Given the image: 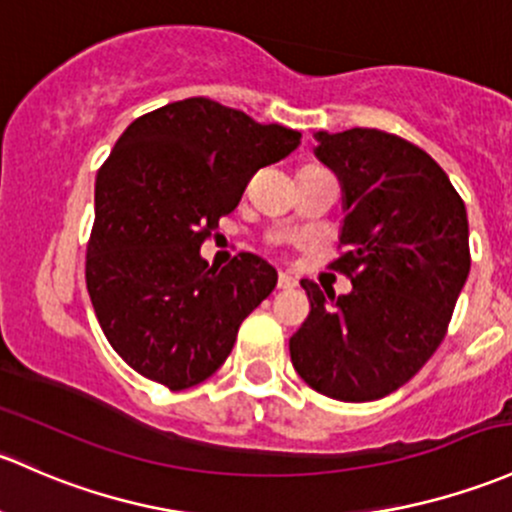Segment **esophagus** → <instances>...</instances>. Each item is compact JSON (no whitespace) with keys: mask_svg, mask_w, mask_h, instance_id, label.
I'll return each instance as SVG.
<instances>
[{"mask_svg":"<svg viewBox=\"0 0 512 512\" xmlns=\"http://www.w3.org/2000/svg\"><path fill=\"white\" fill-rule=\"evenodd\" d=\"M297 287V279L292 277V274H279L277 277V289H294Z\"/></svg>","mask_w":512,"mask_h":512,"instance_id":"esophagus-1","label":"esophagus"}]
</instances>
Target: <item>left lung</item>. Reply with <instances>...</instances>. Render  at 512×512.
Instances as JSON below:
<instances>
[{
	"label": "left lung",
	"instance_id": "left-lung-1",
	"mask_svg": "<svg viewBox=\"0 0 512 512\" xmlns=\"http://www.w3.org/2000/svg\"><path fill=\"white\" fill-rule=\"evenodd\" d=\"M346 193L341 255L351 294L301 279L311 311L289 338L306 385L341 402L390 395L444 341L471 270L466 206L444 169L397 134L353 127L316 134Z\"/></svg>",
	"mask_w": 512,
	"mask_h": 512
}]
</instances>
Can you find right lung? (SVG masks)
<instances>
[{
    "label": "right lung",
    "instance_id": "obj_1",
    "mask_svg": "<svg viewBox=\"0 0 512 512\" xmlns=\"http://www.w3.org/2000/svg\"><path fill=\"white\" fill-rule=\"evenodd\" d=\"M299 139L208 98L169 102L122 132L95 179L85 282L102 333L129 368L186 390L225 363L277 272L252 252L208 267L201 245L255 171Z\"/></svg>",
    "mask_w": 512,
    "mask_h": 512
}]
</instances>
